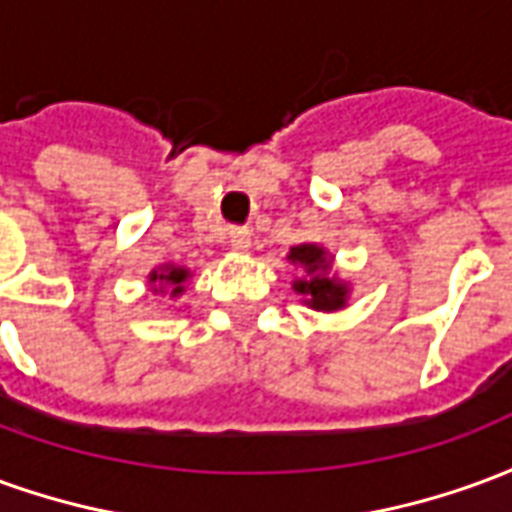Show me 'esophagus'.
Listing matches in <instances>:
<instances>
[{
  "instance_id": "obj_1",
  "label": "esophagus",
  "mask_w": 512,
  "mask_h": 512,
  "mask_svg": "<svg viewBox=\"0 0 512 512\" xmlns=\"http://www.w3.org/2000/svg\"><path fill=\"white\" fill-rule=\"evenodd\" d=\"M230 246L238 249V252H246V249L252 246V235H249V230H244V227L233 230V233H230Z\"/></svg>"
}]
</instances>
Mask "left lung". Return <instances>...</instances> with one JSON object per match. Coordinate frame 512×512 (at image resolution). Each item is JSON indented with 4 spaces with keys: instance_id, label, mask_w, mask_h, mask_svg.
<instances>
[{
    "instance_id": "8db88e82",
    "label": "left lung",
    "mask_w": 512,
    "mask_h": 512,
    "mask_svg": "<svg viewBox=\"0 0 512 512\" xmlns=\"http://www.w3.org/2000/svg\"><path fill=\"white\" fill-rule=\"evenodd\" d=\"M288 260L301 268V279L293 282V290L304 296L312 310H343L348 301V285L329 274L332 257L318 244H299L290 249Z\"/></svg>"
}]
</instances>
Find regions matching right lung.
Listing matches in <instances>:
<instances>
[{"label":"right lung","instance_id":"1","mask_svg":"<svg viewBox=\"0 0 512 512\" xmlns=\"http://www.w3.org/2000/svg\"><path fill=\"white\" fill-rule=\"evenodd\" d=\"M189 277V268H180V266H161L156 271H150V290L153 293H172V296H178L183 293V282Z\"/></svg>","mask_w":512,"mask_h":512}]
</instances>
